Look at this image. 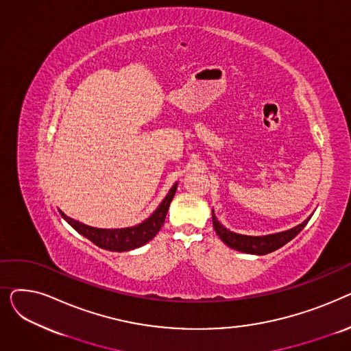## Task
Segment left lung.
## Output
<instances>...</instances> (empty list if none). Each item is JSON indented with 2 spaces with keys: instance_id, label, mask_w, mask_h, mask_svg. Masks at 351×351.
Returning <instances> with one entry per match:
<instances>
[{
  "instance_id": "1",
  "label": "left lung",
  "mask_w": 351,
  "mask_h": 351,
  "mask_svg": "<svg viewBox=\"0 0 351 351\" xmlns=\"http://www.w3.org/2000/svg\"><path fill=\"white\" fill-rule=\"evenodd\" d=\"M310 216L304 220L303 223L294 226L293 229L274 233V234H266V236H246V234H239V233L230 232L219 222L213 210H212V222H213V229L216 234L220 237V241L226 243L229 247L243 253H250V254H267L280 249L282 246L289 243L291 239L296 237L307 225Z\"/></svg>"
}]
</instances>
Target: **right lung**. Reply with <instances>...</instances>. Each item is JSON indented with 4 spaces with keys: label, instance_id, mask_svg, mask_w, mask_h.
Returning a JSON list of instances; mask_svg holds the SVG:
<instances>
[{
    "label": "right lung",
    "instance_id": "right-lung-1",
    "mask_svg": "<svg viewBox=\"0 0 351 351\" xmlns=\"http://www.w3.org/2000/svg\"><path fill=\"white\" fill-rule=\"evenodd\" d=\"M178 188V183L172 186L169 193L165 196L162 204L158 206V209L143 220L142 223L132 226V228H122V229H99V228H92L88 225H84L78 220H73L72 217L66 216L65 213H61V216L66 220V222L75 229L78 233L84 234L92 243L97 246L110 250V252H128L134 250L136 247H141L146 245L149 241L156 236V233L160 230L166 213H168L171 202L175 196Z\"/></svg>",
    "mask_w": 351,
    "mask_h": 351
}]
</instances>
